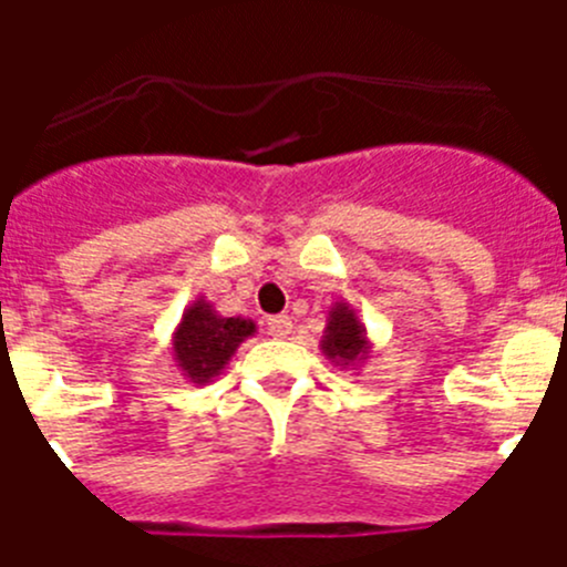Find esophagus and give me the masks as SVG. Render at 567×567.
<instances>
[{
  "mask_svg": "<svg viewBox=\"0 0 567 567\" xmlns=\"http://www.w3.org/2000/svg\"><path fill=\"white\" fill-rule=\"evenodd\" d=\"M267 329L272 338H289V334H292V318H287V315H275V318L267 320Z\"/></svg>",
  "mask_w": 567,
  "mask_h": 567,
  "instance_id": "34e87169",
  "label": "esophagus"
}]
</instances>
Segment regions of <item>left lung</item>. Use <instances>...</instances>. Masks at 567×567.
I'll return each instance as SVG.
<instances>
[{"label": "left lung", "mask_w": 567, "mask_h": 567, "mask_svg": "<svg viewBox=\"0 0 567 567\" xmlns=\"http://www.w3.org/2000/svg\"><path fill=\"white\" fill-rule=\"evenodd\" d=\"M320 352L340 369H360L365 360L372 358V340H369L363 320L358 318V312L346 300H338V303L329 307L327 329H323V338H320Z\"/></svg>", "instance_id": "left-lung-1"}]
</instances>
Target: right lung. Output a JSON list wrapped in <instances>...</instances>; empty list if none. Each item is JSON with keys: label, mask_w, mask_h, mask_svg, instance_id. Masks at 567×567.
Masks as SVG:
<instances>
[{"label": "right lung", "mask_w": 567, "mask_h": 567, "mask_svg": "<svg viewBox=\"0 0 567 567\" xmlns=\"http://www.w3.org/2000/svg\"><path fill=\"white\" fill-rule=\"evenodd\" d=\"M258 332L255 320L224 318L209 300L195 298L173 332V363L195 385L213 383L227 369L238 346Z\"/></svg>", "instance_id": "right-lung-1"}]
</instances>
